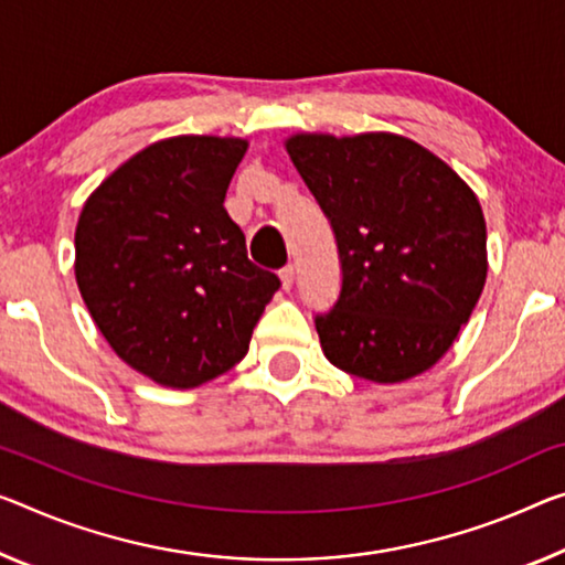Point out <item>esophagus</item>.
Masks as SVG:
<instances>
[{"instance_id": "esophagus-1", "label": "esophagus", "mask_w": 565, "mask_h": 565, "mask_svg": "<svg viewBox=\"0 0 565 565\" xmlns=\"http://www.w3.org/2000/svg\"><path fill=\"white\" fill-rule=\"evenodd\" d=\"M292 280H295V267H292V265H285L282 270H280L282 290H290V288H292Z\"/></svg>"}]
</instances>
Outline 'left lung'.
<instances>
[{"label":"left lung","mask_w":565,"mask_h":565,"mask_svg":"<svg viewBox=\"0 0 565 565\" xmlns=\"http://www.w3.org/2000/svg\"><path fill=\"white\" fill-rule=\"evenodd\" d=\"M285 149L341 257V295L316 316L326 359L376 384L419 376L452 349L488 277L475 192L396 134H298Z\"/></svg>","instance_id":"8db88e82"}]
</instances>
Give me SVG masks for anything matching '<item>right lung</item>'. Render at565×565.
<instances>
[{"label": "right lung", "instance_id": "add662e5", "mask_svg": "<svg viewBox=\"0 0 565 565\" xmlns=\"http://www.w3.org/2000/svg\"><path fill=\"white\" fill-rule=\"evenodd\" d=\"M245 151V138H163L113 171L77 220L75 280L95 326L161 386H202L245 359L280 288L224 210Z\"/></svg>", "mask_w": 565, "mask_h": 565}]
</instances>
